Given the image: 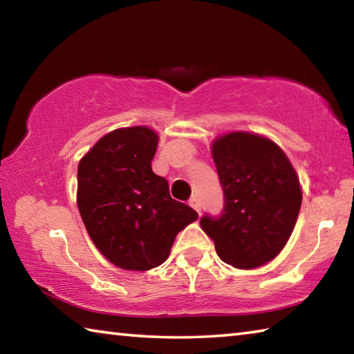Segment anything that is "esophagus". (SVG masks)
<instances>
[{
	"label": "esophagus",
	"instance_id": "34e87169",
	"mask_svg": "<svg viewBox=\"0 0 354 354\" xmlns=\"http://www.w3.org/2000/svg\"><path fill=\"white\" fill-rule=\"evenodd\" d=\"M189 206H190V207H194V209H195V211L200 214V211H201V207H200V201H198V200H196V198H192V200L189 201Z\"/></svg>",
	"mask_w": 354,
	"mask_h": 354
}]
</instances>
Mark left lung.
<instances>
[{"label":"left lung","instance_id":"obj_1","mask_svg":"<svg viewBox=\"0 0 354 354\" xmlns=\"http://www.w3.org/2000/svg\"><path fill=\"white\" fill-rule=\"evenodd\" d=\"M212 158L223 187L218 217L200 225L220 259L236 268L270 262L289 241L301 207V187L283 149L267 137L230 133L215 139Z\"/></svg>","mask_w":354,"mask_h":354}]
</instances>
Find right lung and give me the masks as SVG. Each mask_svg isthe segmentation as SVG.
<instances>
[{"label": "right lung", "instance_id": "right-lung-1", "mask_svg": "<svg viewBox=\"0 0 354 354\" xmlns=\"http://www.w3.org/2000/svg\"><path fill=\"white\" fill-rule=\"evenodd\" d=\"M158 140L147 127L120 128L101 137L77 165V209L88 236L124 270L160 266L178 232L198 218L151 170Z\"/></svg>", "mask_w": 354, "mask_h": 354}]
</instances>
